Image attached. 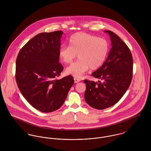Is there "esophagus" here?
<instances>
[{"label": "esophagus", "instance_id": "1", "mask_svg": "<svg viewBox=\"0 0 151 151\" xmlns=\"http://www.w3.org/2000/svg\"><path fill=\"white\" fill-rule=\"evenodd\" d=\"M74 83H78V82L80 81V79H78V78H74Z\"/></svg>", "mask_w": 151, "mask_h": 151}]
</instances>
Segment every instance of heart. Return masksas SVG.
<instances>
[{"mask_svg":"<svg viewBox=\"0 0 151 151\" xmlns=\"http://www.w3.org/2000/svg\"><path fill=\"white\" fill-rule=\"evenodd\" d=\"M68 43L69 46L60 47L59 56L63 62L70 63L78 54V60L65 69L67 74L76 78H81L89 67L91 70L99 68L105 62L109 50L106 40L86 32L74 34Z\"/></svg>","mask_w":151,"mask_h":151,"instance_id":"b5f03b06","label":"heart"}]
</instances>
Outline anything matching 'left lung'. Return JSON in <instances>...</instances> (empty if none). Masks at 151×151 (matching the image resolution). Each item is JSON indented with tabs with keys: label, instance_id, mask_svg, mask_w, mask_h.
Returning a JSON list of instances; mask_svg holds the SVG:
<instances>
[{
	"label": "left lung",
	"instance_id": "8db88e82",
	"mask_svg": "<svg viewBox=\"0 0 151 151\" xmlns=\"http://www.w3.org/2000/svg\"><path fill=\"white\" fill-rule=\"evenodd\" d=\"M105 32L110 36L111 48L104 64L92 73L102 82L84 80L86 103L99 110L118 102L128 89L132 77L133 60L129 47L113 32Z\"/></svg>",
	"mask_w": 151,
	"mask_h": 151
}]
</instances>
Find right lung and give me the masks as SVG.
Segmentation results:
<instances>
[{
	"label": "right lung",
	"mask_w": 151,
	"mask_h": 151,
	"mask_svg": "<svg viewBox=\"0 0 151 151\" xmlns=\"http://www.w3.org/2000/svg\"><path fill=\"white\" fill-rule=\"evenodd\" d=\"M63 32H42L20 50L16 80L25 99L36 109L49 113L60 108L74 81L71 76L57 78L63 70L59 51Z\"/></svg>",
	"instance_id": "add662e5"
}]
</instances>
